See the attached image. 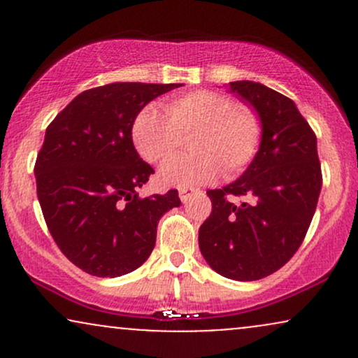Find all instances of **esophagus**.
Segmentation results:
<instances>
[{
    "mask_svg": "<svg viewBox=\"0 0 358 358\" xmlns=\"http://www.w3.org/2000/svg\"><path fill=\"white\" fill-rule=\"evenodd\" d=\"M195 193H196L195 188H188V187H185V188H180V200H182L183 203H187L188 200H190L192 196L195 195Z\"/></svg>",
    "mask_w": 358,
    "mask_h": 358,
    "instance_id": "esophagus-1",
    "label": "esophagus"
}]
</instances>
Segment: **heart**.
<instances>
[{
  "mask_svg": "<svg viewBox=\"0 0 358 358\" xmlns=\"http://www.w3.org/2000/svg\"><path fill=\"white\" fill-rule=\"evenodd\" d=\"M190 155L170 159L159 170L166 187H195L220 175L241 173L256 158L262 138L259 117L232 97L215 90H192L165 106V114L148 106L131 126L134 148L148 163H162L190 136Z\"/></svg>",
  "mask_w": 358,
  "mask_h": 358,
  "instance_id": "obj_1",
  "label": "heart"
}]
</instances>
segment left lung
Masks as SVG:
<instances>
[{
  "label": "left lung",
  "mask_w": 358,
  "mask_h": 358,
  "mask_svg": "<svg viewBox=\"0 0 358 358\" xmlns=\"http://www.w3.org/2000/svg\"><path fill=\"white\" fill-rule=\"evenodd\" d=\"M259 114L262 138L241 178L208 190L212 213L200 225L199 245L220 276L256 281L294 256L313 219L322 165L316 136L293 101L259 82H231ZM229 196H248L232 204Z\"/></svg>",
  "instance_id": "left-lung-1"
}]
</instances>
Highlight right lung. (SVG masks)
Masks as SVG:
<instances>
[{"label":"right lung","instance_id":"add662e5","mask_svg":"<svg viewBox=\"0 0 358 358\" xmlns=\"http://www.w3.org/2000/svg\"><path fill=\"white\" fill-rule=\"evenodd\" d=\"M183 84L114 82L79 94L48 124L35 163L36 195L53 241L97 278H117L150 257L178 190L138 196L155 170L139 158L131 126L150 101Z\"/></svg>","mask_w":358,"mask_h":358}]
</instances>
